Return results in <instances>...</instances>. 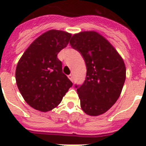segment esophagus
<instances>
[{
	"instance_id": "esophagus-1",
	"label": "esophagus",
	"mask_w": 146,
	"mask_h": 146,
	"mask_svg": "<svg viewBox=\"0 0 146 146\" xmlns=\"http://www.w3.org/2000/svg\"><path fill=\"white\" fill-rule=\"evenodd\" d=\"M68 78L70 80V81H73V74H70V75H69V76H68Z\"/></svg>"
}]
</instances>
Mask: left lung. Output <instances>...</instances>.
<instances>
[{
	"instance_id": "obj_1",
	"label": "left lung",
	"mask_w": 146,
	"mask_h": 146,
	"mask_svg": "<svg viewBox=\"0 0 146 146\" xmlns=\"http://www.w3.org/2000/svg\"><path fill=\"white\" fill-rule=\"evenodd\" d=\"M85 60L86 78L77 88L81 110L90 116L108 111L119 97L126 78L123 59L106 38L94 31L75 34L70 41Z\"/></svg>"
}]
</instances>
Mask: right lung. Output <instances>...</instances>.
<instances>
[{
    "instance_id": "1",
    "label": "right lung",
    "mask_w": 146,
    "mask_h": 146,
    "mask_svg": "<svg viewBox=\"0 0 146 146\" xmlns=\"http://www.w3.org/2000/svg\"><path fill=\"white\" fill-rule=\"evenodd\" d=\"M70 36L67 32L49 30L29 46L18 62L16 84L32 108L43 112L53 110L73 86L62 73V62L57 58Z\"/></svg>"
}]
</instances>
